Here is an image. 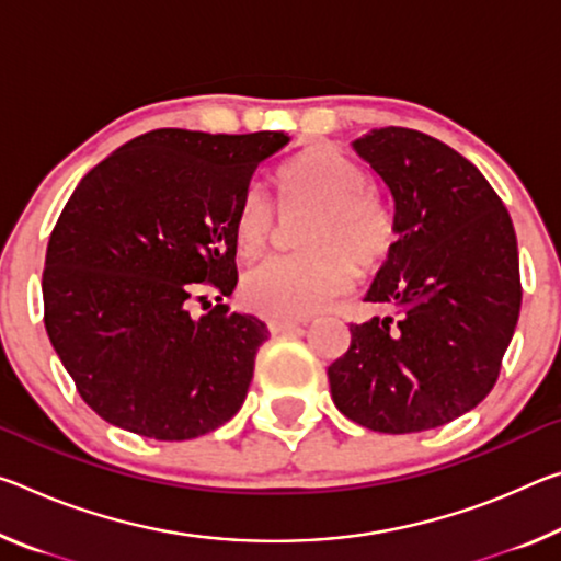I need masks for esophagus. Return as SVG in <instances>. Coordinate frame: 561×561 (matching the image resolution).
I'll return each instance as SVG.
<instances>
[{
  "label": "esophagus",
  "mask_w": 561,
  "mask_h": 561,
  "mask_svg": "<svg viewBox=\"0 0 561 561\" xmlns=\"http://www.w3.org/2000/svg\"><path fill=\"white\" fill-rule=\"evenodd\" d=\"M266 327H270L272 334H287L291 329H297L299 322H295V319H270Z\"/></svg>",
  "instance_id": "obj_1"
}]
</instances>
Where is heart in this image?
I'll use <instances>...</instances> for the list:
<instances>
[{
	"label": "heart",
	"instance_id": "heart-1",
	"mask_svg": "<svg viewBox=\"0 0 561 561\" xmlns=\"http://www.w3.org/2000/svg\"><path fill=\"white\" fill-rule=\"evenodd\" d=\"M287 211L307 209L297 232L305 252L274 256L249 270L239 295L247 309L274 319L314 314L350 287L352 266L369 272L394 244L392 211L369 186L364 167L334 147L297 154L277 176ZM274 239V215L260 192L247 194L234 217L242 256L262 254Z\"/></svg>",
	"mask_w": 561,
	"mask_h": 561
}]
</instances>
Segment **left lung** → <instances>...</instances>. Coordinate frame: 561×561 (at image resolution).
Listing matches in <instances>:
<instances>
[{
	"mask_svg": "<svg viewBox=\"0 0 561 561\" xmlns=\"http://www.w3.org/2000/svg\"><path fill=\"white\" fill-rule=\"evenodd\" d=\"M352 147L394 202L397 242L364 299L397 314L350 324L329 387L371 432H426L474 409L500 377L522 307L517 234L484 174L444 141L381 127Z\"/></svg>",
	"mask_w": 561,
	"mask_h": 561,
	"instance_id": "1",
	"label": "left lung"
}]
</instances>
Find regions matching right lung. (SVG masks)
Returning a JSON list of instances; mask_svg holds the SVG:
<instances>
[{
  "label": "right lung",
  "instance_id": "1",
  "mask_svg": "<svg viewBox=\"0 0 561 561\" xmlns=\"http://www.w3.org/2000/svg\"><path fill=\"white\" fill-rule=\"evenodd\" d=\"M284 131L154 129L96 164L44 260V327L84 402L159 442L202 437L244 404L266 324L229 312L234 217ZM220 305L192 318V298Z\"/></svg>",
  "mask_w": 561,
  "mask_h": 561
}]
</instances>
